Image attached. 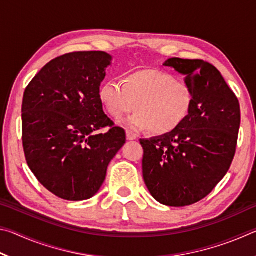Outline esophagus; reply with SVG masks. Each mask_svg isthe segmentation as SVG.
<instances>
[{
    "instance_id": "34e87169",
    "label": "esophagus",
    "mask_w": 256,
    "mask_h": 256,
    "mask_svg": "<svg viewBox=\"0 0 256 256\" xmlns=\"http://www.w3.org/2000/svg\"><path fill=\"white\" fill-rule=\"evenodd\" d=\"M136 138H138L136 134L132 133L131 131H126V138H128V140H136Z\"/></svg>"
}]
</instances>
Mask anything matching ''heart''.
<instances>
[{
    "label": "heart",
    "mask_w": 256,
    "mask_h": 256,
    "mask_svg": "<svg viewBox=\"0 0 256 256\" xmlns=\"http://www.w3.org/2000/svg\"><path fill=\"white\" fill-rule=\"evenodd\" d=\"M98 97L112 120L118 122L134 108L126 126L136 131L149 128L159 136L178 128L193 102L192 90L185 81L152 68L128 73L122 82L104 81Z\"/></svg>",
    "instance_id": "1"
}]
</instances>
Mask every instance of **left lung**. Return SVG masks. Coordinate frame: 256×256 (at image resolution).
Masks as SVG:
<instances>
[{
    "label": "left lung",
    "mask_w": 256,
    "mask_h": 256,
    "mask_svg": "<svg viewBox=\"0 0 256 256\" xmlns=\"http://www.w3.org/2000/svg\"><path fill=\"white\" fill-rule=\"evenodd\" d=\"M164 66L186 76L193 102L174 131L141 138L142 170L154 198L168 206H185L204 198L227 174L236 152L240 107L212 64L172 58Z\"/></svg>",
    "instance_id": "obj_1"
}]
</instances>
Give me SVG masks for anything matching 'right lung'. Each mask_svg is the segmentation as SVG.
Listing matches in <instances>:
<instances>
[{"instance_id":"add662e5","label":"right lung","mask_w":256,"mask_h":256,"mask_svg":"<svg viewBox=\"0 0 256 256\" xmlns=\"http://www.w3.org/2000/svg\"><path fill=\"white\" fill-rule=\"evenodd\" d=\"M110 62L105 52L64 54L47 63L24 90L26 160L38 182L63 200L92 198L126 141L98 97ZM105 127L110 131L98 134Z\"/></svg>"}]
</instances>
